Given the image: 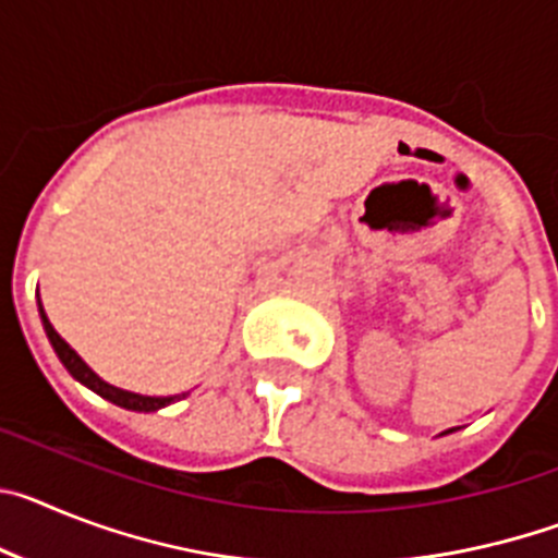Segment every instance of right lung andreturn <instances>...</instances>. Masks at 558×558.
<instances>
[{"label":"right lung","mask_w":558,"mask_h":558,"mask_svg":"<svg viewBox=\"0 0 558 558\" xmlns=\"http://www.w3.org/2000/svg\"><path fill=\"white\" fill-rule=\"evenodd\" d=\"M38 313H41V322H44V329H47V338L49 343H52V349H56V354L61 357V363L66 366V372L72 374V377L77 379V383H83L86 388H92L95 393H100L102 399H108V402H113V405L125 408V411H140V413H150V411H159V408L170 405V402H175V399L186 397V393H179V397H142V393H133V391H122V388L111 386V383H106V379L97 377L92 368L83 363L81 354L75 352V349L69 347L66 340L61 338V335L56 332V327L49 324L47 313H44L41 302H38Z\"/></svg>","instance_id":"add662e5"}]
</instances>
